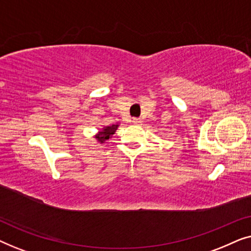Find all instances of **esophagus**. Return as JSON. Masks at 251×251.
Segmentation results:
<instances>
[{
    "label": "esophagus",
    "mask_w": 251,
    "mask_h": 251,
    "mask_svg": "<svg viewBox=\"0 0 251 251\" xmlns=\"http://www.w3.org/2000/svg\"><path fill=\"white\" fill-rule=\"evenodd\" d=\"M132 122L135 123V125H140V123H142V120L135 118V119H132Z\"/></svg>",
    "instance_id": "34e87169"
}]
</instances>
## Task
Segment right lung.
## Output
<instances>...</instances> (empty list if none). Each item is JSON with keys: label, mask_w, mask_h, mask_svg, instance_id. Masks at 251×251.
Masks as SVG:
<instances>
[{"label": "right lung", "mask_w": 251, "mask_h": 251, "mask_svg": "<svg viewBox=\"0 0 251 251\" xmlns=\"http://www.w3.org/2000/svg\"><path fill=\"white\" fill-rule=\"evenodd\" d=\"M116 128H118V126L113 125V126H106V128L102 129V131L100 132V136L97 137L99 142L104 143L106 139H108L109 137H111L112 135H114Z\"/></svg>", "instance_id": "add662e5"}]
</instances>
